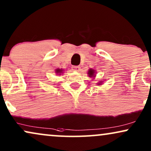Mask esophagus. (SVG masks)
Segmentation results:
<instances>
[{
    "label": "esophagus",
    "mask_w": 151,
    "mask_h": 151,
    "mask_svg": "<svg viewBox=\"0 0 151 151\" xmlns=\"http://www.w3.org/2000/svg\"><path fill=\"white\" fill-rule=\"evenodd\" d=\"M72 70H73V71H79L80 67L77 66V65H74V66L72 67Z\"/></svg>",
    "instance_id": "34e87169"
}]
</instances>
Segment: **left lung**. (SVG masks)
I'll return each instance as SVG.
<instances>
[{
	"label": "left lung",
	"instance_id": "1",
	"mask_svg": "<svg viewBox=\"0 0 151 151\" xmlns=\"http://www.w3.org/2000/svg\"><path fill=\"white\" fill-rule=\"evenodd\" d=\"M88 76L89 77H94V74H95V71L92 69H90L88 72ZM100 84V83H99Z\"/></svg>",
	"mask_w": 151,
	"mask_h": 151
}]
</instances>
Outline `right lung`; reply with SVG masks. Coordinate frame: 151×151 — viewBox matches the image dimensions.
Instances as JSON below:
<instances>
[{"instance_id": "right-lung-1", "label": "right lung", "mask_w": 151, "mask_h": 151, "mask_svg": "<svg viewBox=\"0 0 151 151\" xmlns=\"http://www.w3.org/2000/svg\"><path fill=\"white\" fill-rule=\"evenodd\" d=\"M61 72H62V70H60V69L56 70V73H61Z\"/></svg>"}]
</instances>
